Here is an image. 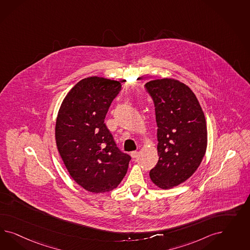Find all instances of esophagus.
<instances>
[{"label": "esophagus", "instance_id": "obj_1", "mask_svg": "<svg viewBox=\"0 0 250 250\" xmlns=\"http://www.w3.org/2000/svg\"><path fill=\"white\" fill-rule=\"evenodd\" d=\"M137 155H138V153L136 151L131 152V157H132V159H136V158H137Z\"/></svg>", "mask_w": 250, "mask_h": 250}]
</instances>
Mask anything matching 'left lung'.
Wrapping results in <instances>:
<instances>
[{"label":"left lung","mask_w":250,"mask_h":250,"mask_svg":"<svg viewBox=\"0 0 250 250\" xmlns=\"http://www.w3.org/2000/svg\"><path fill=\"white\" fill-rule=\"evenodd\" d=\"M145 86L155 104L159 141V161L149 176L160 189H171L187 181L205 157V114L193 91L178 80H154Z\"/></svg>","instance_id":"8db88e82"}]
</instances>
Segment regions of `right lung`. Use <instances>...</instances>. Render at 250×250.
<instances>
[{
    "label": "right lung",
    "instance_id": "obj_1",
    "mask_svg": "<svg viewBox=\"0 0 250 250\" xmlns=\"http://www.w3.org/2000/svg\"><path fill=\"white\" fill-rule=\"evenodd\" d=\"M121 87L103 77L85 78L68 91L57 117L55 137L61 159L71 178L94 193L115 189L131 159L118 149L104 124Z\"/></svg>",
    "mask_w": 250,
    "mask_h": 250
}]
</instances>
